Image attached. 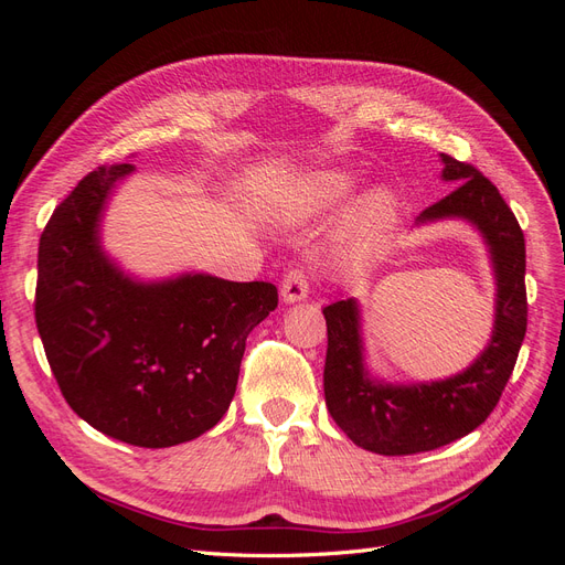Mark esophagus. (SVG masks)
Returning <instances> with one entry per match:
<instances>
[{
    "mask_svg": "<svg viewBox=\"0 0 565 565\" xmlns=\"http://www.w3.org/2000/svg\"><path fill=\"white\" fill-rule=\"evenodd\" d=\"M280 295H282L285 303H297V301H303L306 297H309V280H306L303 270L292 268L287 273V276L282 278V285H280Z\"/></svg>",
    "mask_w": 565,
    "mask_h": 565,
    "instance_id": "34e87169",
    "label": "esophagus"
}]
</instances>
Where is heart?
<instances>
[{"instance_id":"b5f03b06","label":"heart","mask_w":565,"mask_h":565,"mask_svg":"<svg viewBox=\"0 0 565 565\" xmlns=\"http://www.w3.org/2000/svg\"><path fill=\"white\" fill-rule=\"evenodd\" d=\"M355 193V179L341 169H318L306 174L292 202V216L334 212ZM398 202L388 188H377L358 198L337 233L334 256L341 266H363L384 247L396 224Z\"/></svg>"}]
</instances>
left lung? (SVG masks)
Wrapping results in <instances>:
<instances>
[{
	"label": "left lung",
	"mask_w": 565,
	"mask_h": 565,
	"mask_svg": "<svg viewBox=\"0 0 565 565\" xmlns=\"http://www.w3.org/2000/svg\"><path fill=\"white\" fill-rule=\"evenodd\" d=\"M440 179L455 191L426 207L415 226L457 218L483 237L494 276V322L486 349L452 377L393 384L365 363L361 303L353 297L324 306L328 355L324 403L358 448L377 455H417L471 434L498 405L525 337V241L500 191L471 164L440 152Z\"/></svg>",
	"instance_id": "left-lung-1"
}]
</instances>
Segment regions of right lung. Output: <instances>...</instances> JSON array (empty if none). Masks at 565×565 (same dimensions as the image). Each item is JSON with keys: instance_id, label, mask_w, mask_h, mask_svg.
I'll return each mask as SVG.
<instances>
[{"instance_id": "obj_1", "label": "right lung", "mask_w": 565, "mask_h": 565, "mask_svg": "<svg viewBox=\"0 0 565 565\" xmlns=\"http://www.w3.org/2000/svg\"><path fill=\"white\" fill-rule=\"evenodd\" d=\"M134 164L98 167L40 237L35 320L63 398L96 431L172 448L210 431L235 396L247 334L278 306L270 282L210 273L141 280L100 243L117 183Z\"/></svg>"}]
</instances>
